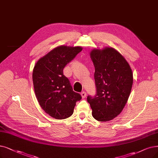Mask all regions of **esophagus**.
Returning a JSON list of instances; mask_svg holds the SVG:
<instances>
[{
  "instance_id": "esophagus-1",
  "label": "esophagus",
  "mask_w": 158,
  "mask_h": 158,
  "mask_svg": "<svg viewBox=\"0 0 158 158\" xmlns=\"http://www.w3.org/2000/svg\"><path fill=\"white\" fill-rule=\"evenodd\" d=\"M81 97H82L83 98H85V97H86V96H87V93H86V92H85V91L81 92Z\"/></svg>"
}]
</instances>
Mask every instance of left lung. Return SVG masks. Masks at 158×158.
<instances>
[{"mask_svg": "<svg viewBox=\"0 0 158 158\" xmlns=\"http://www.w3.org/2000/svg\"><path fill=\"white\" fill-rule=\"evenodd\" d=\"M90 57L94 66L97 94L87 97L93 117L98 121H108L121 113L133 85L131 69L116 49L106 47L94 48Z\"/></svg>", "mask_w": 158, "mask_h": 158, "instance_id": "1", "label": "left lung"}]
</instances>
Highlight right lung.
I'll use <instances>...</instances> for the list:
<instances>
[{"mask_svg":"<svg viewBox=\"0 0 158 158\" xmlns=\"http://www.w3.org/2000/svg\"><path fill=\"white\" fill-rule=\"evenodd\" d=\"M80 46L61 45L43 56L34 67L32 80L37 101L46 113L56 119L71 117L80 94L73 90L63 69L80 52Z\"/></svg>","mask_w":158,"mask_h":158,"instance_id":"right-lung-1","label":"right lung"}]
</instances>
